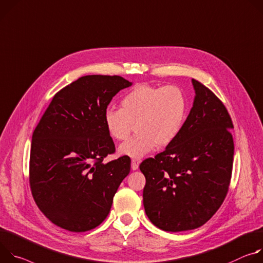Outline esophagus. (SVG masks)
<instances>
[{
  "mask_svg": "<svg viewBox=\"0 0 263 263\" xmlns=\"http://www.w3.org/2000/svg\"><path fill=\"white\" fill-rule=\"evenodd\" d=\"M138 168H139L138 162L135 161V160H132V169H133V170H137Z\"/></svg>",
  "mask_w": 263,
  "mask_h": 263,
  "instance_id": "esophagus-1",
  "label": "esophagus"
}]
</instances>
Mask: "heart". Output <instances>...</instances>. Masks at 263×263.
Listing matches in <instances>:
<instances>
[{
    "mask_svg": "<svg viewBox=\"0 0 263 263\" xmlns=\"http://www.w3.org/2000/svg\"><path fill=\"white\" fill-rule=\"evenodd\" d=\"M188 99L178 85L137 84L120 100V109L107 108L103 122L108 136L126 140L136 126L137 136L123 143L119 153L141 159L158 145L167 146L176 140L186 122Z\"/></svg>",
    "mask_w": 263,
    "mask_h": 263,
    "instance_id": "1",
    "label": "heart"
}]
</instances>
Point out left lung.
I'll return each instance as SVG.
<instances>
[{
    "label": "left lung",
    "instance_id": "8db88e82",
    "mask_svg": "<svg viewBox=\"0 0 263 263\" xmlns=\"http://www.w3.org/2000/svg\"><path fill=\"white\" fill-rule=\"evenodd\" d=\"M193 106L180 136L140 164L146 184L143 205L149 220L167 232L193 230L219 209L229 190L233 122L221 100L192 79Z\"/></svg>",
    "mask_w": 263,
    "mask_h": 263
}]
</instances>
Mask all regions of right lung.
Instances as JSON below:
<instances>
[{"label": "right lung", "mask_w": 263, "mask_h": 263, "mask_svg": "<svg viewBox=\"0 0 263 263\" xmlns=\"http://www.w3.org/2000/svg\"><path fill=\"white\" fill-rule=\"evenodd\" d=\"M130 85L117 75L82 76L54 95L35 127L29 183L37 207L54 224L85 232L108 215L130 159L103 163L116 151L103 115L112 97Z\"/></svg>", "instance_id": "right-lung-1"}]
</instances>
